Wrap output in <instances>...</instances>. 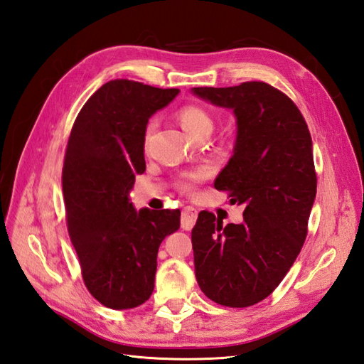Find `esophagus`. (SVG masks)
Returning <instances> with one entry per match:
<instances>
[{
  "instance_id": "obj_1",
  "label": "esophagus",
  "mask_w": 364,
  "mask_h": 364,
  "mask_svg": "<svg viewBox=\"0 0 364 364\" xmlns=\"http://www.w3.org/2000/svg\"><path fill=\"white\" fill-rule=\"evenodd\" d=\"M198 218V212L195 207H185L182 210V229L183 230H191L195 221Z\"/></svg>"
}]
</instances>
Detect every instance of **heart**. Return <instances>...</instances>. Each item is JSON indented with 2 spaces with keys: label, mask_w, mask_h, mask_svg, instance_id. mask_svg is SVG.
I'll list each match as a JSON object with an SVG mask.
<instances>
[{
  "label": "heart",
  "mask_w": 364,
  "mask_h": 364,
  "mask_svg": "<svg viewBox=\"0 0 364 364\" xmlns=\"http://www.w3.org/2000/svg\"><path fill=\"white\" fill-rule=\"evenodd\" d=\"M179 119L182 123V127L193 136V139L203 134L210 135L213 131L212 117H210V114L205 109L199 106H185L183 109H181ZM154 129H156V119H151L146 126V131H144V143L149 141ZM208 173H210L208 168L199 166L196 169H193V171L183 173L179 177V181H177V185H179V188L182 191H193L199 182H203L205 177H208Z\"/></svg>",
  "instance_id": "heart-1"
}]
</instances>
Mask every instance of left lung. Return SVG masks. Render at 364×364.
Instances as JSON below:
<instances>
[{"label":"left lung","instance_id":"obj_1","mask_svg":"<svg viewBox=\"0 0 364 364\" xmlns=\"http://www.w3.org/2000/svg\"><path fill=\"white\" fill-rule=\"evenodd\" d=\"M191 93L235 117L233 154L215 188L245 205L240 224L199 213L191 230L196 280L213 302L243 309L279 287L302 249L316 198L311 135L296 104L269 84Z\"/></svg>","mask_w":364,"mask_h":364}]
</instances>
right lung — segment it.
<instances>
[{"mask_svg":"<svg viewBox=\"0 0 364 364\" xmlns=\"http://www.w3.org/2000/svg\"><path fill=\"white\" fill-rule=\"evenodd\" d=\"M179 92L110 80L84 104L71 129L62 174L68 233L87 289L107 309L148 301L160 243L181 228L179 210H136L129 196L135 176L146 169L149 118Z\"/></svg>","mask_w":364,"mask_h":364,"instance_id":"obj_1","label":"right lung"}]
</instances>
